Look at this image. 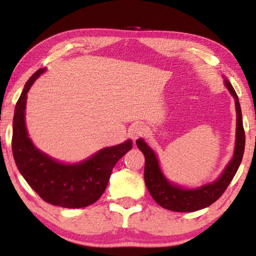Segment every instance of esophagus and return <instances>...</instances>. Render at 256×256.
Here are the masks:
<instances>
[{"label": "esophagus", "mask_w": 256, "mask_h": 256, "mask_svg": "<svg viewBox=\"0 0 256 256\" xmlns=\"http://www.w3.org/2000/svg\"><path fill=\"white\" fill-rule=\"evenodd\" d=\"M146 126L142 123H136L133 124L131 128H130V136H131V138H133V140H136L138 138H140L142 136H144L146 134Z\"/></svg>", "instance_id": "1"}]
</instances>
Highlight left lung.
I'll use <instances>...</instances> for the list:
<instances>
[{
	"instance_id": "8db88e82",
	"label": "left lung",
	"mask_w": 256,
	"mask_h": 256,
	"mask_svg": "<svg viewBox=\"0 0 256 256\" xmlns=\"http://www.w3.org/2000/svg\"><path fill=\"white\" fill-rule=\"evenodd\" d=\"M224 84L235 98L237 122H236V142L232 159L218 180L211 184H206L196 188H183L170 183L164 176L159 167L157 156L154 150L146 144L144 138H138L136 146L144 154V182L151 196L164 209L176 212H193L211 206L222 196L230 184L242 162L245 149V132L242 128V118L240 100L230 82L224 79Z\"/></svg>"
}]
</instances>
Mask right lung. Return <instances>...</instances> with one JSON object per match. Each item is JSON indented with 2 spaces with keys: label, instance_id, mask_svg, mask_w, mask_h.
Masks as SVG:
<instances>
[{
  "label": "right lung",
  "instance_id": "add662e5",
  "mask_svg": "<svg viewBox=\"0 0 256 256\" xmlns=\"http://www.w3.org/2000/svg\"><path fill=\"white\" fill-rule=\"evenodd\" d=\"M45 68H40L26 82L16 105L12 152L20 174L42 200L68 209L88 206L102 196L116 162L132 149L125 141L102 149L79 164H62L38 150L28 136L24 123L27 92Z\"/></svg>",
  "mask_w": 256,
  "mask_h": 256
}]
</instances>
